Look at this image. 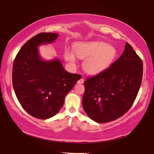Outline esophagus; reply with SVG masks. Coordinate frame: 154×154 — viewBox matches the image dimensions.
<instances>
[{"mask_svg":"<svg viewBox=\"0 0 154 154\" xmlns=\"http://www.w3.org/2000/svg\"><path fill=\"white\" fill-rule=\"evenodd\" d=\"M84 81H85V80H84L83 78H80V80H78L77 82L78 84H82V83H84Z\"/></svg>","mask_w":154,"mask_h":154,"instance_id":"1","label":"esophagus"}]
</instances>
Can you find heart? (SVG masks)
Returning <instances> with one entry per match:
<instances>
[{
  "label": "heart",
  "instance_id": "1",
  "mask_svg": "<svg viewBox=\"0 0 154 154\" xmlns=\"http://www.w3.org/2000/svg\"><path fill=\"white\" fill-rule=\"evenodd\" d=\"M74 54L84 60L83 68L87 73L97 74L110 67L117 56L115 47L103 42L78 43L74 48ZM65 59L72 63H75L74 55L70 51H66Z\"/></svg>",
  "mask_w": 154,
  "mask_h": 154
}]
</instances>
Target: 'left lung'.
I'll use <instances>...</instances> for the list:
<instances>
[{
	"mask_svg": "<svg viewBox=\"0 0 154 154\" xmlns=\"http://www.w3.org/2000/svg\"><path fill=\"white\" fill-rule=\"evenodd\" d=\"M142 77V60L127 42L122 55L109 68L86 78L82 106L87 115L103 123L125 114L137 97Z\"/></svg>",
	"mask_w": 154,
	"mask_h": 154,
	"instance_id": "obj_1",
	"label": "left lung"
}]
</instances>
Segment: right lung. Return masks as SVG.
<instances>
[{
    "mask_svg": "<svg viewBox=\"0 0 154 154\" xmlns=\"http://www.w3.org/2000/svg\"><path fill=\"white\" fill-rule=\"evenodd\" d=\"M59 35L37 34L26 42L14 58L12 80L14 92L23 109L33 117L46 119L56 115L80 75L63 69L60 61H43L37 47L54 42Z\"/></svg>",
    "mask_w": 154,
    "mask_h": 154,
    "instance_id": "obj_1",
    "label": "right lung"
}]
</instances>
